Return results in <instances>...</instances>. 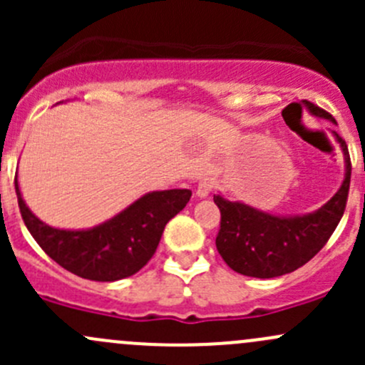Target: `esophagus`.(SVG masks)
<instances>
[{"instance_id": "34e87169", "label": "esophagus", "mask_w": 365, "mask_h": 365, "mask_svg": "<svg viewBox=\"0 0 365 365\" xmlns=\"http://www.w3.org/2000/svg\"><path fill=\"white\" fill-rule=\"evenodd\" d=\"M212 189H213V182L210 178H203L200 182V185H197V190H196V194L200 197H206L208 196L210 192H212Z\"/></svg>"}]
</instances>
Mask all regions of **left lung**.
I'll list each match as a JSON object with an SVG mask.
<instances>
[{
    "instance_id": "8db88e82",
    "label": "left lung",
    "mask_w": 365,
    "mask_h": 365,
    "mask_svg": "<svg viewBox=\"0 0 365 365\" xmlns=\"http://www.w3.org/2000/svg\"><path fill=\"white\" fill-rule=\"evenodd\" d=\"M304 102L312 114L332 120L325 109L312 102ZM336 138L344 152V182L336 196L314 213L277 217L238 201L213 196L220 210V227L215 245L231 270L257 279L279 277L304 267L322 251L344 213L351 178L348 146L337 134Z\"/></svg>"
}]
</instances>
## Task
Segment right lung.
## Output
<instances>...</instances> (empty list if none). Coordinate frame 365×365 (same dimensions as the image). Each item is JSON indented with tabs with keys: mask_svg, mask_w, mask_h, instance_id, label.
I'll return each instance as SVG.
<instances>
[{
	"mask_svg": "<svg viewBox=\"0 0 365 365\" xmlns=\"http://www.w3.org/2000/svg\"><path fill=\"white\" fill-rule=\"evenodd\" d=\"M23 220L42 251L60 267L83 279L113 282L141 270L157 251L165 224L189 203V189L150 192L108 222L83 231L56 230L31 213L21 197Z\"/></svg>",
	"mask_w": 365,
	"mask_h": 365,
	"instance_id": "1",
	"label": "right lung"
}]
</instances>
